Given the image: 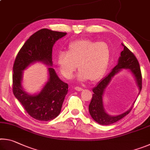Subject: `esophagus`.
<instances>
[{"label": "esophagus", "mask_w": 150, "mask_h": 150, "mask_svg": "<svg viewBox=\"0 0 150 150\" xmlns=\"http://www.w3.org/2000/svg\"><path fill=\"white\" fill-rule=\"evenodd\" d=\"M75 89L77 91H83V88H81L80 87H75Z\"/></svg>", "instance_id": "obj_1"}]
</instances>
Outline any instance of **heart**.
Segmentation results:
<instances>
[{
	"mask_svg": "<svg viewBox=\"0 0 150 150\" xmlns=\"http://www.w3.org/2000/svg\"><path fill=\"white\" fill-rule=\"evenodd\" d=\"M110 48L105 42L80 40L68 45L67 52H60L57 55V64L65 78L71 79L74 72L80 71L77 80L96 81L103 77L110 58Z\"/></svg>",
	"mask_w": 150,
	"mask_h": 150,
	"instance_id": "b5f03b06",
	"label": "heart"
}]
</instances>
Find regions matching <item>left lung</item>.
Listing matches in <instances>:
<instances>
[{
	"instance_id": "obj_1",
	"label": "left lung",
	"mask_w": 150,
	"mask_h": 150,
	"mask_svg": "<svg viewBox=\"0 0 150 150\" xmlns=\"http://www.w3.org/2000/svg\"><path fill=\"white\" fill-rule=\"evenodd\" d=\"M122 45L124 47V50L120 53L118 64L112 69V71L106 77L103 79L96 85V87L93 88L94 93L89 106H88V110L93 120L101 125H110L120 120L124 116L128 115L135 103V102L134 103L129 110L120 115L112 116L106 113L104 108L103 95L105 88L110 83L112 78L114 76L120 72L122 69L130 70L135 78L136 84L139 89L138 95L142 90V74L138 61L133 53L130 52L128 47L123 44H122Z\"/></svg>"
}]
</instances>
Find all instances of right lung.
Listing matches in <instances>:
<instances>
[{
  "instance_id": "1",
  "label": "right lung",
  "mask_w": 150,
  "mask_h": 150,
  "mask_svg": "<svg viewBox=\"0 0 150 150\" xmlns=\"http://www.w3.org/2000/svg\"><path fill=\"white\" fill-rule=\"evenodd\" d=\"M67 34L66 32L44 28L34 33L25 42L14 61L12 75L13 93L32 118L50 121L59 115L68 85L60 79L54 68L52 48L55 43ZM42 62L49 66V78L40 93L31 95L21 85L23 71L32 63Z\"/></svg>"
}]
</instances>
